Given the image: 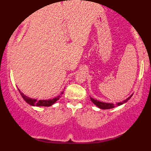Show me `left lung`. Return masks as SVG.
Listing matches in <instances>:
<instances>
[{"instance_id": "1", "label": "left lung", "mask_w": 151, "mask_h": 151, "mask_svg": "<svg viewBox=\"0 0 151 151\" xmlns=\"http://www.w3.org/2000/svg\"><path fill=\"white\" fill-rule=\"evenodd\" d=\"M133 96V94H131L129 98H127L126 99L124 100V101H123L122 102H119V103H116V104H111V103H106V102L99 101H98V100L94 99H93L92 97H90V99H91V101H92L93 103L94 104L96 105V106L99 107V109H110L114 108V107H116V106H119L124 104H125L126 102H127L128 101H129V100L131 98V96Z\"/></svg>"}]
</instances>
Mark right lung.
I'll use <instances>...</instances> for the list:
<instances>
[{
  "label": "right lung",
  "mask_w": 151,
  "mask_h": 151,
  "mask_svg": "<svg viewBox=\"0 0 151 151\" xmlns=\"http://www.w3.org/2000/svg\"><path fill=\"white\" fill-rule=\"evenodd\" d=\"M19 92H20V95L22 96V97L23 98V99L27 102V104L32 106H50L54 104L58 100L60 99V98H61L62 94L63 93L64 91H62L61 94L59 95V96H57V97L52 99H46V100H37L35 99H32L28 97V96H25L23 93H22L21 91H20V89H18Z\"/></svg>",
  "instance_id": "obj_1"
}]
</instances>
